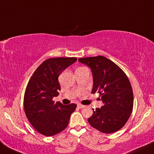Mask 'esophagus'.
<instances>
[{"mask_svg": "<svg viewBox=\"0 0 154 154\" xmlns=\"http://www.w3.org/2000/svg\"><path fill=\"white\" fill-rule=\"evenodd\" d=\"M77 107H78L79 109H82V108L85 107V106L82 105V104H78V105H77Z\"/></svg>", "mask_w": 154, "mask_h": 154, "instance_id": "34e87169", "label": "esophagus"}]
</instances>
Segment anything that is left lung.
Returning <instances> with one entry per match:
<instances>
[{"label": "left lung", "instance_id": "1", "mask_svg": "<svg viewBox=\"0 0 154 154\" xmlns=\"http://www.w3.org/2000/svg\"><path fill=\"white\" fill-rule=\"evenodd\" d=\"M91 69L92 93H99L103 105L93 109L88 118L93 128L103 133H112L125 126L133 109V93L128 76L115 63L103 56L79 59Z\"/></svg>", "mask_w": 154, "mask_h": 154}]
</instances>
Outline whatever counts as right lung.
Here are the masks:
<instances>
[{
    "label": "right lung",
    "instance_id": "1",
    "mask_svg": "<svg viewBox=\"0 0 154 154\" xmlns=\"http://www.w3.org/2000/svg\"><path fill=\"white\" fill-rule=\"evenodd\" d=\"M76 61L75 57L45 60L37 68L26 85L24 112L33 128L42 135L53 136L65 130L76 109L75 103L64 106L53 100L61 90L59 76Z\"/></svg>",
    "mask_w": 154,
    "mask_h": 154
}]
</instances>
